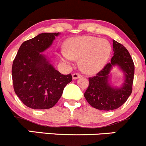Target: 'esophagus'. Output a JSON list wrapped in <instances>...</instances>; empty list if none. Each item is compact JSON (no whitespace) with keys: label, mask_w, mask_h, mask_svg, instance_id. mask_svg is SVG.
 <instances>
[{"label":"esophagus","mask_w":146,"mask_h":146,"mask_svg":"<svg viewBox=\"0 0 146 146\" xmlns=\"http://www.w3.org/2000/svg\"><path fill=\"white\" fill-rule=\"evenodd\" d=\"M80 76H81L80 75L79 73H74L73 75H72L73 79H74V80L78 79V78H79L80 77Z\"/></svg>","instance_id":"esophagus-1"}]
</instances>
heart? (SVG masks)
<instances>
[{
    "mask_svg": "<svg viewBox=\"0 0 146 146\" xmlns=\"http://www.w3.org/2000/svg\"><path fill=\"white\" fill-rule=\"evenodd\" d=\"M65 48L66 51L59 54L61 60L70 63L73 59H80L81 70L89 74L104 68L111 54V45L107 40L89 36L69 38Z\"/></svg>",
    "mask_w": 146,
    "mask_h": 146,
    "instance_id": "1",
    "label": "heart"
}]
</instances>
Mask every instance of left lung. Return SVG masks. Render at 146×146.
Returning a JSON list of instances; mask_svg holds the SVG:
<instances>
[{
    "label": "left lung",
    "mask_w": 146,
    "mask_h": 146,
    "mask_svg": "<svg viewBox=\"0 0 146 146\" xmlns=\"http://www.w3.org/2000/svg\"><path fill=\"white\" fill-rule=\"evenodd\" d=\"M114 55L109 63L97 74L89 78V86L84 94L90 106L101 110L117 109L126 102L132 92L134 64L128 50L113 40ZM115 65L125 73V82L121 88H113L108 82L109 74Z\"/></svg>",
    "instance_id": "1"
}]
</instances>
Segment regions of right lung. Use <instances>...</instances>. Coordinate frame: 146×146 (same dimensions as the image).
<instances>
[{"instance_id":"obj_1","label":"right lung","mask_w":146,"mask_h":146,"mask_svg":"<svg viewBox=\"0 0 146 146\" xmlns=\"http://www.w3.org/2000/svg\"><path fill=\"white\" fill-rule=\"evenodd\" d=\"M59 33H43L21 44L13 61L12 82L21 102L33 109L52 108L72 81L71 74L63 75L50 64L42 52L52 44Z\"/></svg>"}]
</instances>
